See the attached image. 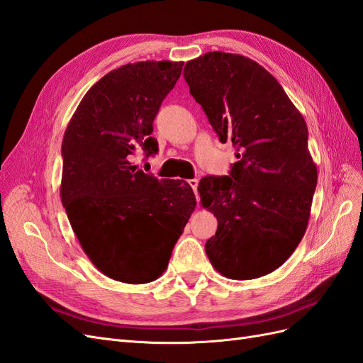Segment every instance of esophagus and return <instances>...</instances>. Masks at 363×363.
I'll return each instance as SVG.
<instances>
[{"mask_svg":"<svg viewBox=\"0 0 363 363\" xmlns=\"http://www.w3.org/2000/svg\"><path fill=\"white\" fill-rule=\"evenodd\" d=\"M188 183H189L191 188L194 189V192H195V195H196V199H199V191H196V189H199V180L192 179V180H188Z\"/></svg>","mask_w":363,"mask_h":363,"instance_id":"obj_1","label":"esophagus"}]
</instances>
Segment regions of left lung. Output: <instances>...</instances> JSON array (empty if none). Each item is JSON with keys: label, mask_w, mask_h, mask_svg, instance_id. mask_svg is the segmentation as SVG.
I'll return each instance as SVG.
<instances>
[{"label": "left lung", "mask_w": 363, "mask_h": 363, "mask_svg": "<svg viewBox=\"0 0 363 363\" xmlns=\"http://www.w3.org/2000/svg\"><path fill=\"white\" fill-rule=\"evenodd\" d=\"M183 75L238 157L230 175L199 184L203 207L218 219L206 255L227 279L267 276L289 259L309 223L318 171L306 121L280 83L240 54L206 52L186 63Z\"/></svg>", "instance_id": "left-lung-1"}]
</instances>
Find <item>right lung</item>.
I'll use <instances>...</instances> for the list:
<instances>
[{"instance_id":"obj_1","label":"right lung","mask_w":363,"mask_h":363,"mask_svg":"<svg viewBox=\"0 0 363 363\" xmlns=\"http://www.w3.org/2000/svg\"><path fill=\"white\" fill-rule=\"evenodd\" d=\"M183 62L127 63L98 80L65 130L60 199L86 256L104 276L159 279L196 206L183 180H157L131 163L157 152L152 121Z\"/></svg>"}]
</instances>
